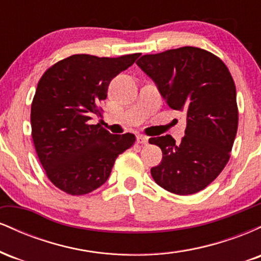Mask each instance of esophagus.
<instances>
[{
  "instance_id": "obj_1",
  "label": "esophagus",
  "mask_w": 261,
  "mask_h": 261,
  "mask_svg": "<svg viewBox=\"0 0 261 261\" xmlns=\"http://www.w3.org/2000/svg\"><path fill=\"white\" fill-rule=\"evenodd\" d=\"M137 142L141 143V145H147V143H148V137L147 136H143V135H139V136H137Z\"/></svg>"
}]
</instances>
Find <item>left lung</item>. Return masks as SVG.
<instances>
[{"label": "left lung", "mask_w": 261, "mask_h": 261, "mask_svg": "<svg viewBox=\"0 0 261 261\" xmlns=\"http://www.w3.org/2000/svg\"><path fill=\"white\" fill-rule=\"evenodd\" d=\"M137 66L153 80L174 110L187 114L180 143L170 135L149 139L162 149L152 178L176 195H191L211 184L228 162L238 128L234 81L214 54L182 46L141 56Z\"/></svg>", "instance_id": "left-lung-1"}]
</instances>
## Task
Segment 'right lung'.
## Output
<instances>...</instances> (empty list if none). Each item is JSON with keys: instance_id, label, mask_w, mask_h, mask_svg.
Here are the masks:
<instances>
[{"instance_id": "obj_1", "label": "right lung", "mask_w": 261, "mask_h": 261, "mask_svg": "<svg viewBox=\"0 0 261 261\" xmlns=\"http://www.w3.org/2000/svg\"><path fill=\"white\" fill-rule=\"evenodd\" d=\"M140 54L98 58L79 54L56 62L39 81L31 110L35 151L50 181L70 195H85L109 178L118 155L135 135H113L92 116L107 98L110 81Z\"/></svg>"}]
</instances>
